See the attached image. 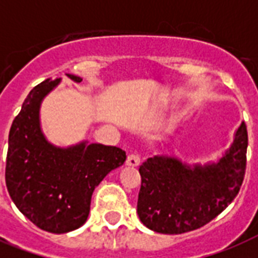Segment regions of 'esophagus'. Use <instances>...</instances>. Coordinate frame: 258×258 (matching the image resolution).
I'll list each match as a JSON object with an SVG mask.
<instances>
[{"mask_svg":"<svg viewBox=\"0 0 258 258\" xmlns=\"http://www.w3.org/2000/svg\"><path fill=\"white\" fill-rule=\"evenodd\" d=\"M125 165L130 166V167H138V166L141 165V158L138 157V155L131 154V155H128V158H127Z\"/></svg>","mask_w":258,"mask_h":258,"instance_id":"34e87169","label":"esophagus"}]
</instances>
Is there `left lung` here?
I'll return each mask as SVG.
<instances>
[{
    "instance_id": "1",
    "label": "left lung",
    "mask_w": 258,
    "mask_h": 258,
    "mask_svg": "<svg viewBox=\"0 0 258 258\" xmlns=\"http://www.w3.org/2000/svg\"><path fill=\"white\" fill-rule=\"evenodd\" d=\"M248 133L242 121L233 142L206 163H187L175 155H155L139 167L138 216L146 228L180 234L204 226L228 208L244 180Z\"/></svg>"
}]
</instances>
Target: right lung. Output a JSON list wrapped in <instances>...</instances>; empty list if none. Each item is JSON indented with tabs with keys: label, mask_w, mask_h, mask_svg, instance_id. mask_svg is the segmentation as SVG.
<instances>
[{
	"label": "right lung",
	"mask_w": 258,
	"mask_h": 258,
	"mask_svg": "<svg viewBox=\"0 0 258 258\" xmlns=\"http://www.w3.org/2000/svg\"><path fill=\"white\" fill-rule=\"evenodd\" d=\"M67 76L75 83L83 80ZM60 83L61 79H46L26 96L10 127L5 171L18 210L40 229L57 234L86 224L95 187L125 162L124 151L113 146L82 141L61 147L48 141L41 104Z\"/></svg>",
	"instance_id": "add662e5"
}]
</instances>
